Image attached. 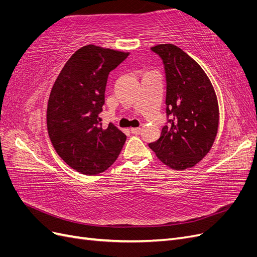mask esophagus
Returning a JSON list of instances; mask_svg holds the SVG:
<instances>
[{"mask_svg":"<svg viewBox=\"0 0 257 257\" xmlns=\"http://www.w3.org/2000/svg\"><path fill=\"white\" fill-rule=\"evenodd\" d=\"M142 131H143L142 127H133V128H131V133L134 135H138L142 133Z\"/></svg>","mask_w":257,"mask_h":257,"instance_id":"1","label":"esophagus"}]
</instances>
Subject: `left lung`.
Instances as JSON below:
<instances>
[{"label": "left lung", "instance_id": "8db88e82", "mask_svg": "<svg viewBox=\"0 0 257 257\" xmlns=\"http://www.w3.org/2000/svg\"><path fill=\"white\" fill-rule=\"evenodd\" d=\"M151 50L165 66L166 112L172 119L149 147L169 168H192L211 150L219 130L214 88L197 62L177 46L161 44Z\"/></svg>", "mask_w": 257, "mask_h": 257}]
</instances>
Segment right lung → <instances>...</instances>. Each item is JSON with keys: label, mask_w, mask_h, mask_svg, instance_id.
<instances>
[{"label": "right lung", "mask_w": 257, "mask_h": 257, "mask_svg": "<svg viewBox=\"0 0 257 257\" xmlns=\"http://www.w3.org/2000/svg\"><path fill=\"white\" fill-rule=\"evenodd\" d=\"M95 45L68 59L54 81L47 108L50 141L59 157L83 175H97L118 159L126 136L112 123L102 127L108 75L128 57Z\"/></svg>", "instance_id": "obj_1"}]
</instances>
